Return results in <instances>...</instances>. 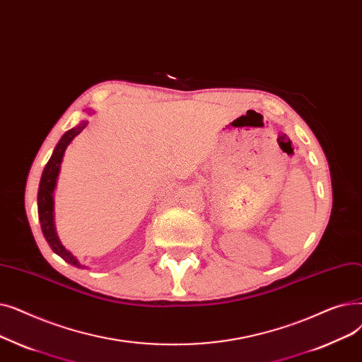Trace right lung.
I'll return each instance as SVG.
<instances>
[{
  "label": "right lung",
  "instance_id": "right-lung-1",
  "mask_svg": "<svg viewBox=\"0 0 362 362\" xmlns=\"http://www.w3.org/2000/svg\"><path fill=\"white\" fill-rule=\"evenodd\" d=\"M87 127V122L82 120V122L69 129L62 139L57 143L53 154H51L49 160L47 162L44 172H42V177H41V182H40V190H38V216H40V222H41V230L42 234L45 237V240L48 242L49 247L53 249L54 253H57L60 257L66 262H69L71 265H75L78 268H81L82 265L78 262L76 257L64 249V246L60 243V240L57 237L56 233V227H54V188H56V182H57V177H59V172H60V163L63 159V154L64 150L67 148V146L71 144V141L75 139V136Z\"/></svg>",
  "mask_w": 362,
  "mask_h": 362
}]
</instances>
